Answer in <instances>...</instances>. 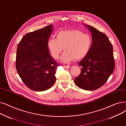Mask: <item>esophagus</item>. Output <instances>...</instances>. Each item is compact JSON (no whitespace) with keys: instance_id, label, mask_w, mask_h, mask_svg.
Returning <instances> with one entry per match:
<instances>
[{"instance_id":"esophagus-1","label":"esophagus","mask_w":126,"mask_h":126,"mask_svg":"<svg viewBox=\"0 0 126 126\" xmlns=\"http://www.w3.org/2000/svg\"><path fill=\"white\" fill-rule=\"evenodd\" d=\"M63 67L64 69H69L70 68V66L69 65H63Z\"/></svg>"}]
</instances>
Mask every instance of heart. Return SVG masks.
Wrapping results in <instances>:
<instances>
[{"label":"heart","mask_w":126,"mask_h":126,"mask_svg":"<svg viewBox=\"0 0 126 126\" xmlns=\"http://www.w3.org/2000/svg\"><path fill=\"white\" fill-rule=\"evenodd\" d=\"M56 36V38L51 37L47 40V48L55 59L58 58L63 49L64 52L61 58L63 63L83 58L92 47V37L79 30H62L58 32Z\"/></svg>","instance_id":"heart-1"}]
</instances>
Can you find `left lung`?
Returning a JSON list of instances; mask_svg holds the SVG:
<instances>
[{"label":"left lung","instance_id":"left-lung-1","mask_svg":"<svg viewBox=\"0 0 126 126\" xmlns=\"http://www.w3.org/2000/svg\"><path fill=\"white\" fill-rule=\"evenodd\" d=\"M92 33V45L88 54L79 63L80 75L74 79L80 89L92 91L103 86L114 70L112 45L107 36L96 29L85 25Z\"/></svg>","mask_w":126,"mask_h":126}]
</instances>
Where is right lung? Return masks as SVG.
Returning <instances> with one entry per match:
<instances>
[{"label": "right lung", "instance_id": "1", "mask_svg": "<svg viewBox=\"0 0 126 126\" xmlns=\"http://www.w3.org/2000/svg\"><path fill=\"white\" fill-rule=\"evenodd\" d=\"M53 26L27 33L17 49L16 68L24 83L32 90L43 91L55 82L58 64L50 55L47 43Z\"/></svg>", "mask_w": 126, "mask_h": 126}]
</instances>
